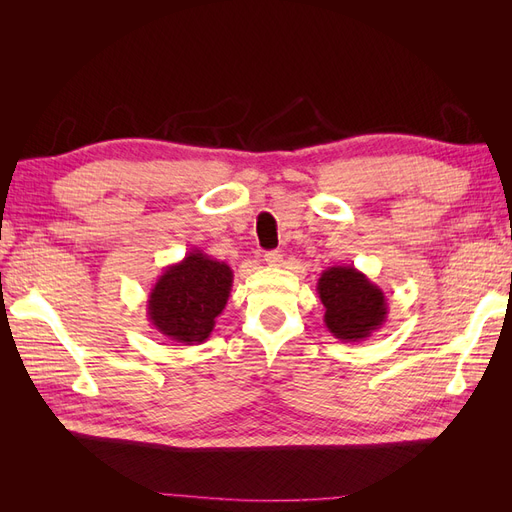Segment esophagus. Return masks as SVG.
I'll use <instances>...</instances> for the list:
<instances>
[{"label": "esophagus", "instance_id": "1", "mask_svg": "<svg viewBox=\"0 0 512 512\" xmlns=\"http://www.w3.org/2000/svg\"><path fill=\"white\" fill-rule=\"evenodd\" d=\"M265 262L269 267H280L282 265V254L280 252H267Z\"/></svg>", "mask_w": 512, "mask_h": 512}]
</instances>
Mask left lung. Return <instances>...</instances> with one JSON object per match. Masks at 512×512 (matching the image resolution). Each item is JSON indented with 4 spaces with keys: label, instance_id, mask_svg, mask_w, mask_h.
I'll list each match as a JSON object with an SVG mask.
<instances>
[{
    "label": "left lung",
    "instance_id": "obj_1",
    "mask_svg": "<svg viewBox=\"0 0 512 512\" xmlns=\"http://www.w3.org/2000/svg\"><path fill=\"white\" fill-rule=\"evenodd\" d=\"M318 297L324 305V327L342 342H363L386 322L389 303L380 286L350 265L320 273Z\"/></svg>",
    "mask_w": 512,
    "mask_h": 512
}]
</instances>
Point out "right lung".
Masks as SVG:
<instances>
[{
  "label": "right lung",
  "mask_w": 512,
  "mask_h": 512,
  "mask_svg": "<svg viewBox=\"0 0 512 512\" xmlns=\"http://www.w3.org/2000/svg\"><path fill=\"white\" fill-rule=\"evenodd\" d=\"M232 288L226 262L192 250L168 265L147 297L153 329L183 346L203 344L224 312Z\"/></svg>",
  "instance_id": "add662e5"
}]
</instances>
